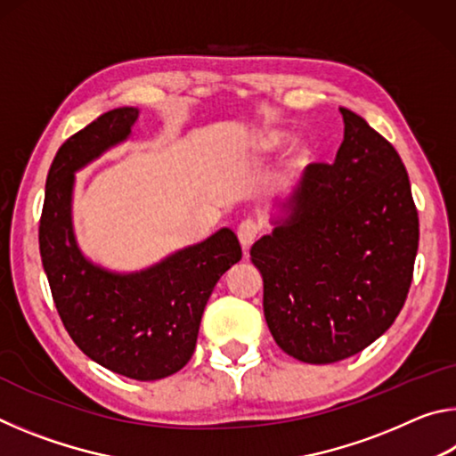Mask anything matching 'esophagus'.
Returning <instances> with one entry per match:
<instances>
[{
  "instance_id": "obj_1",
  "label": "esophagus",
  "mask_w": 456,
  "mask_h": 456,
  "mask_svg": "<svg viewBox=\"0 0 456 456\" xmlns=\"http://www.w3.org/2000/svg\"><path fill=\"white\" fill-rule=\"evenodd\" d=\"M259 231H261L259 223H257V221H253V219H245V221L239 223V227H237V237H239V241H241V247H243V249H249L251 243L256 241V239H257Z\"/></svg>"
}]
</instances>
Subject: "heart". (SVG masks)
<instances>
[{"instance_id":"1","label":"heart","mask_w":456,"mask_h":456,"mask_svg":"<svg viewBox=\"0 0 456 456\" xmlns=\"http://www.w3.org/2000/svg\"><path fill=\"white\" fill-rule=\"evenodd\" d=\"M285 138H288V133L281 128H269L265 133H261L256 141V149L264 151V152H272L275 149H280V146L285 142ZM310 144L305 141H296L291 142V146L285 152V157H288V165L289 167H302L305 165L307 160H310Z\"/></svg>"}]
</instances>
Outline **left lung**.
I'll return each mask as SVG.
<instances>
[{"label": "left lung", "instance_id": "left-lung-1", "mask_svg": "<svg viewBox=\"0 0 456 456\" xmlns=\"http://www.w3.org/2000/svg\"><path fill=\"white\" fill-rule=\"evenodd\" d=\"M331 165H307L251 247L277 346L307 364L368 348L403 310L419 249L408 173L384 136L348 108Z\"/></svg>", "mask_w": 456, "mask_h": 456}]
</instances>
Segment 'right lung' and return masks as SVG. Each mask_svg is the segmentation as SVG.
<instances>
[{"instance_id": "1", "label": "right lung", "mask_w": 456, "mask_h": 456, "mask_svg": "<svg viewBox=\"0 0 456 456\" xmlns=\"http://www.w3.org/2000/svg\"><path fill=\"white\" fill-rule=\"evenodd\" d=\"M141 110L122 106L60 146L45 181L40 256L53 304L74 344L96 364L133 380H160L187 364L215 285L241 259L229 227L138 272H112L76 239V173L126 142Z\"/></svg>"}]
</instances>
